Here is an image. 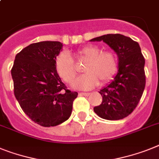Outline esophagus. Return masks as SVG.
<instances>
[{
  "instance_id": "obj_1",
  "label": "esophagus",
  "mask_w": 159,
  "mask_h": 159,
  "mask_svg": "<svg viewBox=\"0 0 159 159\" xmlns=\"http://www.w3.org/2000/svg\"><path fill=\"white\" fill-rule=\"evenodd\" d=\"M79 95L89 96V95H90V93H84V92H81V93H79Z\"/></svg>"
}]
</instances>
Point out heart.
I'll list each match as a JSON object with an SVG mask.
<instances>
[{"mask_svg":"<svg viewBox=\"0 0 159 159\" xmlns=\"http://www.w3.org/2000/svg\"><path fill=\"white\" fill-rule=\"evenodd\" d=\"M79 59L86 61L83 72L73 83V86L79 90H90L101 81L102 83L108 82L116 74L118 69L117 57L111 51L102 52L97 46H86L76 52ZM55 68L58 75L65 81L73 82L77 75V69L73 60L69 52L60 53L55 61Z\"/></svg>","mask_w":159,"mask_h":159,"instance_id":"heart-1","label":"heart"}]
</instances>
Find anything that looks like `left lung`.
<instances>
[{"instance_id": "left-lung-1", "label": "left lung", "mask_w": 159, "mask_h": 159, "mask_svg": "<svg viewBox=\"0 0 159 159\" xmlns=\"http://www.w3.org/2000/svg\"><path fill=\"white\" fill-rule=\"evenodd\" d=\"M90 41H103L118 57V72L114 79L98 91L102 102L94 107V112L108 120L125 118L136 108L145 89V59L141 48L138 43L120 34H104Z\"/></svg>"}]
</instances>
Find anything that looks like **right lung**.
I'll list each match as a JSON object with an SVG mask.
<instances>
[{"label":"right lung","instance_id":"right-lung-1","mask_svg":"<svg viewBox=\"0 0 159 159\" xmlns=\"http://www.w3.org/2000/svg\"><path fill=\"white\" fill-rule=\"evenodd\" d=\"M63 43H31L16 55L11 75L14 95L31 120L43 127L57 126L70 117L77 92L66 89L55 68Z\"/></svg>","mask_w":159,"mask_h":159}]
</instances>
